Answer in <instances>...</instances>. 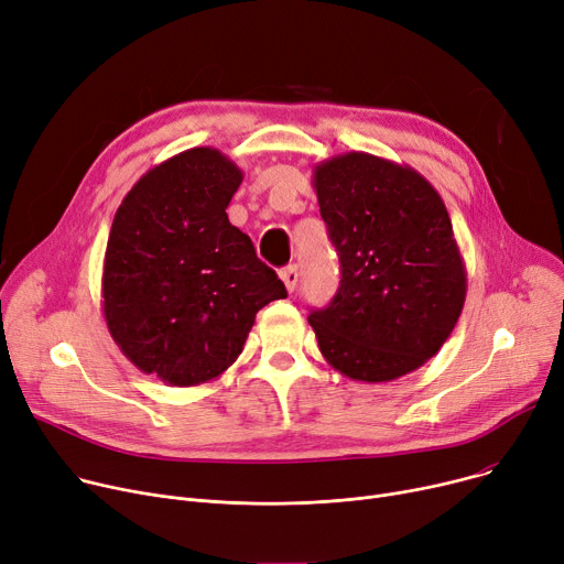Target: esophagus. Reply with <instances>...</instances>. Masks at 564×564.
Instances as JSON below:
<instances>
[{"instance_id":"1","label":"esophagus","mask_w":564,"mask_h":564,"mask_svg":"<svg viewBox=\"0 0 564 564\" xmlns=\"http://www.w3.org/2000/svg\"><path fill=\"white\" fill-rule=\"evenodd\" d=\"M281 281L285 283L288 292H294L296 288V281H299V272H296V265H288L281 270Z\"/></svg>"}]
</instances>
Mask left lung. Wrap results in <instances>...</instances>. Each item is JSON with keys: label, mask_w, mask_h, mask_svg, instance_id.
<instances>
[{"label": "left lung", "mask_w": 564, "mask_h": 564, "mask_svg": "<svg viewBox=\"0 0 564 564\" xmlns=\"http://www.w3.org/2000/svg\"><path fill=\"white\" fill-rule=\"evenodd\" d=\"M313 185L343 270L330 304L308 317L322 356L365 383L420 369L467 294L442 197L417 170L365 152L317 163Z\"/></svg>", "instance_id": "8db88e82"}]
</instances>
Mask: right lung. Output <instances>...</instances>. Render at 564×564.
<instances>
[{
    "label": "right lung",
    "mask_w": 564,
    "mask_h": 564,
    "mask_svg": "<svg viewBox=\"0 0 564 564\" xmlns=\"http://www.w3.org/2000/svg\"><path fill=\"white\" fill-rule=\"evenodd\" d=\"M242 170L213 147L152 167L127 193L104 256V319L120 351L178 388L217 379L242 354L256 313L285 285L227 206Z\"/></svg>",
    "instance_id": "add662e5"
}]
</instances>
